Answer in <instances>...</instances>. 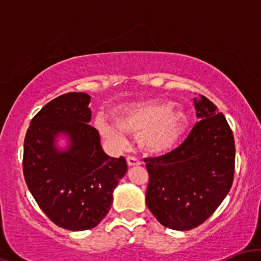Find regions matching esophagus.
Instances as JSON below:
<instances>
[{"instance_id": "esophagus-1", "label": "esophagus", "mask_w": 261, "mask_h": 261, "mask_svg": "<svg viewBox=\"0 0 261 261\" xmlns=\"http://www.w3.org/2000/svg\"><path fill=\"white\" fill-rule=\"evenodd\" d=\"M126 161H127V164L128 167H135V166H140L141 162L137 160V158L133 157V155H128V157H126Z\"/></svg>"}]
</instances>
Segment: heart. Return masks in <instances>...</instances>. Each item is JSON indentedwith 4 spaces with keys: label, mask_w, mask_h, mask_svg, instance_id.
<instances>
[{
    "label": "heart",
    "mask_w": 261,
    "mask_h": 261,
    "mask_svg": "<svg viewBox=\"0 0 261 261\" xmlns=\"http://www.w3.org/2000/svg\"><path fill=\"white\" fill-rule=\"evenodd\" d=\"M115 125L97 121L100 134L116 145H124V134L137 136L141 149L148 154H164L180 143L189 118L169 100H147L124 107L116 113Z\"/></svg>",
    "instance_id": "b5f03b06"
}]
</instances>
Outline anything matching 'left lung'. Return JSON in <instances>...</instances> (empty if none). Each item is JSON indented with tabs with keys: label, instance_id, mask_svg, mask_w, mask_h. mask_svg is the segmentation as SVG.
<instances>
[{
	"label": "left lung",
	"instance_id": "obj_1",
	"mask_svg": "<svg viewBox=\"0 0 261 261\" xmlns=\"http://www.w3.org/2000/svg\"><path fill=\"white\" fill-rule=\"evenodd\" d=\"M199 121L169 153L146 158V205L158 222L175 230L200 226L230 190L236 146L222 113L207 98H194Z\"/></svg>",
	"mask_w": 261,
	"mask_h": 261
}]
</instances>
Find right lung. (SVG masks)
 I'll return each mask as SVG.
<instances>
[{
    "label": "right lung",
    "instance_id": "add662e5",
    "mask_svg": "<svg viewBox=\"0 0 261 261\" xmlns=\"http://www.w3.org/2000/svg\"><path fill=\"white\" fill-rule=\"evenodd\" d=\"M91 95L71 92L41 108L27 130L23 173L29 191L54 223L91 229L106 217L113 191L127 170L124 157H109L89 125ZM60 136L68 137L65 150Z\"/></svg>",
    "mask_w": 261,
    "mask_h": 261
}]
</instances>
